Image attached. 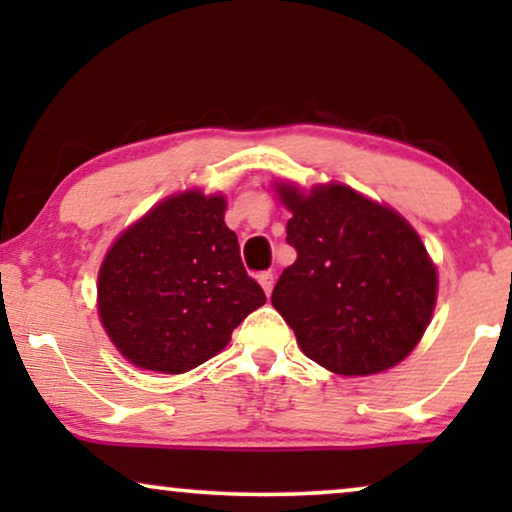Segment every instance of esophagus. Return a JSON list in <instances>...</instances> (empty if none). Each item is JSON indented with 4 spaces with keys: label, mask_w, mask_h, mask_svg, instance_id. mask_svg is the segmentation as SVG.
Masks as SVG:
<instances>
[{
    "label": "esophagus",
    "mask_w": 512,
    "mask_h": 512,
    "mask_svg": "<svg viewBox=\"0 0 512 512\" xmlns=\"http://www.w3.org/2000/svg\"><path fill=\"white\" fill-rule=\"evenodd\" d=\"M258 282H261L265 296H270L272 286H275V275H272V272H261V275H258Z\"/></svg>",
    "instance_id": "1"
}]
</instances>
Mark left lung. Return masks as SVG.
I'll list each match as a JSON object with an SVG mask.
<instances>
[{"instance_id": "left-lung-1", "label": "left lung", "mask_w": 512, "mask_h": 512, "mask_svg": "<svg viewBox=\"0 0 512 512\" xmlns=\"http://www.w3.org/2000/svg\"><path fill=\"white\" fill-rule=\"evenodd\" d=\"M296 249L272 291L307 359L338 375L401 363L429 326L438 277L415 228L345 184H277Z\"/></svg>"}]
</instances>
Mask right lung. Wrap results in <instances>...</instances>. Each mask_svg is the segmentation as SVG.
I'll use <instances>...</instances> for the list:
<instances>
[{
    "label": "right lung",
    "instance_id": "right-lung-1",
    "mask_svg": "<svg viewBox=\"0 0 512 512\" xmlns=\"http://www.w3.org/2000/svg\"><path fill=\"white\" fill-rule=\"evenodd\" d=\"M223 212V195H172L104 256L97 310L132 366L186 373L219 354L240 321L265 303Z\"/></svg>",
    "mask_w": 512,
    "mask_h": 512
}]
</instances>
